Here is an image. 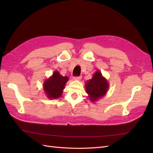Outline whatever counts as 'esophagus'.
I'll return each instance as SVG.
<instances>
[{"label":"esophagus","mask_w":153,"mask_h":153,"mask_svg":"<svg viewBox=\"0 0 153 153\" xmlns=\"http://www.w3.org/2000/svg\"><path fill=\"white\" fill-rule=\"evenodd\" d=\"M81 78H82V76H75V77H74L73 79L75 80H80Z\"/></svg>","instance_id":"obj_1"}]
</instances>
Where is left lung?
<instances>
[{
    "label": "left lung",
    "instance_id": "8db88e82",
    "mask_svg": "<svg viewBox=\"0 0 153 153\" xmlns=\"http://www.w3.org/2000/svg\"><path fill=\"white\" fill-rule=\"evenodd\" d=\"M109 84L107 80L98 70L92 78L85 83L86 92L91 102H95L103 97L108 91Z\"/></svg>",
    "mask_w": 153,
    "mask_h": 153
}]
</instances>
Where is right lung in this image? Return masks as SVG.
<instances>
[{
  "instance_id": "obj_1",
  "label": "right lung",
  "mask_w": 153,
  "mask_h": 153,
  "mask_svg": "<svg viewBox=\"0 0 153 153\" xmlns=\"http://www.w3.org/2000/svg\"><path fill=\"white\" fill-rule=\"evenodd\" d=\"M69 78L62 76L58 71H55L53 75L43 83V90L48 99H57L62 96L63 90Z\"/></svg>"
}]
</instances>
